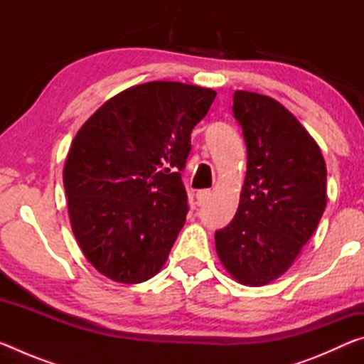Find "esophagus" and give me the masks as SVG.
<instances>
[{"mask_svg":"<svg viewBox=\"0 0 364 364\" xmlns=\"http://www.w3.org/2000/svg\"><path fill=\"white\" fill-rule=\"evenodd\" d=\"M210 196H212V193L208 189H202V191H199V193L196 194V199H197V205H204V204H207V200L210 199Z\"/></svg>","mask_w":364,"mask_h":364,"instance_id":"esophagus-1","label":"esophagus"}]
</instances>
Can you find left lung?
Instances as JSON below:
<instances>
[{
	"mask_svg": "<svg viewBox=\"0 0 364 364\" xmlns=\"http://www.w3.org/2000/svg\"><path fill=\"white\" fill-rule=\"evenodd\" d=\"M232 101L247 144V173L237 212L215 232V247L234 281L258 287L284 274L318 228L328 204L326 162L281 102L241 90Z\"/></svg>",
	"mask_w": 364,
	"mask_h": 364,
	"instance_id": "8db88e82",
	"label": "left lung"
}]
</instances>
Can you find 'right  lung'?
<instances>
[{
	"mask_svg": "<svg viewBox=\"0 0 364 364\" xmlns=\"http://www.w3.org/2000/svg\"><path fill=\"white\" fill-rule=\"evenodd\" d=\"M215 96L180 82L136 85L77 132L63 173L67 208L80 250L106 278L139 284L167 262L188 213L191 132Z\"/></svg>",
	"mask_w": 364,
	"mask_h": 364,
	"instance_id": "obj_1",
	"label": "right lung"
}]
</instances>
